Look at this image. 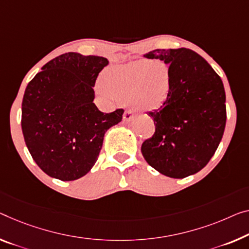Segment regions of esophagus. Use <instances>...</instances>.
<instances>
[{
    "mask_svg": "<svg viewBox=\"0 0 249 249\" xmlns=\"http://www.w3.org/2000/svg\"><path fill=\"white\" fill-rule=\"evenodd\" d=\"M132 119H133V113H132L131 110H125L124 113V120L129 122V121H131Z\"/></svg>",
    "mask_w": 249,
    "mask_h": 249,
    "instance_id": "obj_1",
    "label": "esophagus"
}]
</instances>
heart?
<instances>
[{
	"mask_svg": "<svg viewBox=\"0 0 249 249\" xmlns=\"http://www.w3.org/2000/svg\"><path fill=\"white\" fill-rule=\"evenodd\" d=\"M174 72L163 61L137 60L107 69L101 75L103 97L128 102L137 111H152L168 101Z\"/></svg>",
	"mask_w": 249,
	"mask_h": 249,
	"instance_id": "obj_1",
	"label": "heart"
}]
</instances>
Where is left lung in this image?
<instances>
[{
  "mask_svg": "<svg viewBox=\"0 0 249 249\" xmlns=\"http://www.w3.org/2000/svg\"><path fill=\"white\" fill-rule=\"evenodd\" d=\"M169 64L174 85L168 101L148 114L156 131L143 141V158L170 178L201 170L217 150L226 125L223 81L202 56L190 49H157L143 54Z\"/></svg>",
  "mask_w": 249,
  "mask_h": 249,
  "instance_id": "1",
  "label": "left lung"
}]
</instances>
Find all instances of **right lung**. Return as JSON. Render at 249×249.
<instances>
[{
    "label": "right lung",
    "mask_w": 249,
    "mask_h": 249,
    "mask_svg": "<svg viewBox=\"0 0 249 249\" xmlns=\"http://www.w3.org/2000/svg\"><path fill=\"white\" fill-rule=\"evenodd\" d=\"M108 59L68 52L49 61L29 82L22 101V132L34 161L50 177L75 180L97 161L109 128L124 110L103 113L94 83Z\"/></svg>",
    "instance_id": "1"
}]
</instances>
